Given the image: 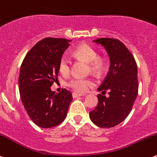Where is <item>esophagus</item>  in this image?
I'll list each match as a JSON object with an SVG mask.
<instances>
[{"label": "esophagus", "instance_id": "obj_1", "mask_svg": "<svg viewBox=\"0 0 157 157\" xmlns=\"http://www.w3.org/2000/svg\"><path fill=\"white\" fill-rule=\"evenodd\" d=\"M72 94H73V98H77V97H80V96L84 95L83 94H80V93H77V92H73Z\"/></svg>", "mask_w": 157, "mask_h": 157}]
</instances>
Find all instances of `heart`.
<instances>
[{
	"instance_id": "obj_1",
	"label": "heart",
	"mask_w": 157,
	"mask_h": 157,
	"mask_svg": "<svg viewBox=\"0 0 157 157\" xmlns=\"http://www.w3.org/2000/svg\"><path fill=\"white\" fill-rule=\"evenodd\" d=\"M73 55L77 59H80L88 63V71L94 74H100L104 70L105 62L101 58L97 57V52L89 45L82 44L77 47L73 52ZM70 59L66 56H62L59 63V70L60 73L66 75L70 70ZM93 84L90 79H84L80 77H73L68 82V86L78 92L87 91L90 86Z\"/></svg>"
}]
</instances>
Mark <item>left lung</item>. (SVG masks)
<instances>
[{"instance_id": "obj_1", "label": "left lung", "mask_w": 157, "mask_h": 157, "mask_svg": "<svg viewBox=\"0 0 157 157\" xmlns=\"http://www.w3.org/2000/svg\"><path fill=\"white\" fill-rule=\"evenodd\" d=\"M101 44L109 58L110 66L105 80L98 87L101 94L109 91V97L98 95V102L89 116L100 128H113L126 119L138 95V67L132 54L120 40L100 38L94 40Z\"/></svg>"}]
</instances>
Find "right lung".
Listing matches in <instances>:
<instances>
[{
	"mask_svg": "<svg viewBox=\"0 0 157 157\" xmlns=\"http://www.w3.org/2000/svg\"><path fill=\"white\" fill-rule=\"evenodd\" d=\"M71 41L44 38L29 50L21 66V100L30 119L40 128H50L61 124L73 100L66 89L59 94L51 90L58 77L59 60Z\"/></svg>",
	"mask_w": 157,
	"mask_h": 157,
	"instance_id": "obj_1",
	"label": "right lung"
}]
</instances>
